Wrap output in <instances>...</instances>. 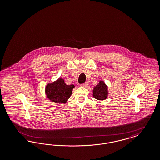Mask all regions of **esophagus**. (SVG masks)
<instances>
[{
    "instance_id": "esophagus-1",
    "label": "esophagus",
    "mask_w": 160,
    "mask_h": 160,
    "mask_svg": "<svg viewBox=\"0 0 160 160\" xmlns=\"http://www.w3.org/2000/svg\"><path fill=\"white\" fill-rule=\"evenodd\" d=\"M88 83L87 82H85V83H82V84H81V87H88Z\"/></svg>"
}]
</instances>
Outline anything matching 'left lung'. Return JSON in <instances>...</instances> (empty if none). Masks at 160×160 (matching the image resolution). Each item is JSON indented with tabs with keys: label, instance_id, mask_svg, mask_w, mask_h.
Here are the masks:
<instances>
[{
	"label": "left lung",
	"instance_id": "obj_1",
	"mask_svg": "<svg viewBox=\"0 0 160 160\" xmlns=\"http://www.w3.org/2000/svg\"><path fill=\"white\" fill-rule=\"evenodd\" d=\"M93 97L99 100H103L106 99L108 95V87L103 81H100L99 83L92 90Z\"/></svg>",
	"mask_w": 160,
	"mask_h": 160
}]
</instances>
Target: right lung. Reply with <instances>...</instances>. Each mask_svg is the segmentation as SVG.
<instances>
[{
  "instance_id": "1",
  "label": "right lung",
  "mask_w": 160,
  "mask_h": 160,
  "mask_svg": "<svg viewBox=\"0 0 160 160\" xmlns=\"http://www.w3.org/2000/svg\"><path fill=\"white\" fill-rule=\"evenodd\" d=\"M74 87L73 85H66L63 79L59 78L46 86L45 92L51 101L57 103H65L70 97Z\"/></svg>"
}]
</instances>
